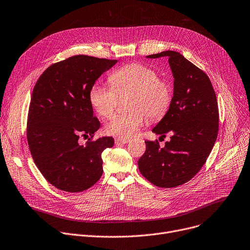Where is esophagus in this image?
<instances>
[{
	"mask_svg": "<svg viewBox=\"0 0 250 250\" xmlns=\"http://www.w3.org/2000/svg\"><path fill=\"white\" fill-rule=\"evenodd\" d=\"M130 142V139L129 138H121V137H118V138H115V143H116L117 145H122V144H126Z\"/></svg>",
	"mask_w": 250,
	"mask_h": 250,
	"instance_id": "obj_1",
	"label": "esophagus"
}]
</instances>
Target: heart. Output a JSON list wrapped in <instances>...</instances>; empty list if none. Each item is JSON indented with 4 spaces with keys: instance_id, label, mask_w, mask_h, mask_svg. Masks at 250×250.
<instances>
[{
    "instance_id": "heart-1",
    "label": "heart",
    "mask_w": 250,
    "mask_h": 250,
    "mask_svg": "<svg viewBox=\"0 0 250 250\" xmlns=\"http://www.w3.org/2000/svg\"><path fill=\"white\" fill-rule=\"evenodd\" d=\"M112 87L94 84L89 91V101L101 117L109 118L116 108L118 96L130 94L129 113L117 114L105 126L109 135L129 138L144 124L145 117L157 121L167 113L171 100L170 85L159 78L156 70L134 63L114 71L110 76Z\"/></svg>"
}]
</instances>
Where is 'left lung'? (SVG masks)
I'll list each match as a JSON object with an SVG mask.
<instances>
[{
	"label": "left lung",
	"mask_w": 250,
	"mask_h": 250,
	"mask_svg": "<svg viewBox=\"0 0 250 250\" xmlns=\"http://www.w3.org/2000/svg\"><path fill=\"white\" fill-rule=\"evenodd\" d=\"M167 57L174 78L170 107L152 132L170 141H145L146 151L138 160L141 174L158 187L171 188L193 178L206 162L218 134V104L208 76L175 51L149 55Z\"/></svg>",
	"instance_id": "1"
}]
</instances>
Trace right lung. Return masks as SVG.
Listing matches in <instances>:
<instances>
[{"label":"right lung","mask_w":250,"mask_h":250,"mask_svg":"<svg viewBox=\"0 0 250 250\" xmlns=\"http://www.w3.org/2000/svg\"><path fill=\"white\" fill-rule=\"evenodd\" d=\"M117 60L77 55L47 68L31 98L27 139L32 157L46 180L67 192H81L103 173L102 152L112 137L92 141L100 122L93 115L89 91ZM88 139L80 146L79 138Z\"/></svg>","instance_id":"right-lung-1"}]
</instances>
